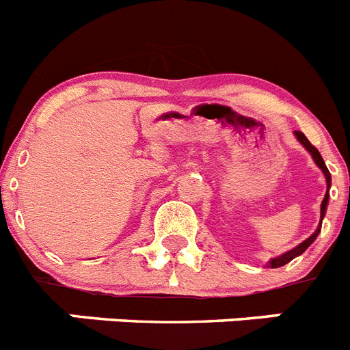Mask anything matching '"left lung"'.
Returning a JSON list of instances; mask_svg holds the SVG:
<instances>
[{
  "label": "left lung",
  "mask_w": 350,
  "mask_h": 350,
  "mask_svg": "<svg viewBox=\"0 0 350 350\" xmlns=\"http://www.w3.org/2000/svg\"><path fill=\"white\" fill-rule=\"evenodd\" d=\"M294 135H296V139H297V141H299V144H301L303 148H305V150L308 151L310 154H312V158H314L315 165H317L319 169H321V171H322V174H324V178H326L327 190H326V196H324V199H322V204H321V221H319V227H317V230H315V232L312 234V236H310L308 239H305V241H303V243H299V245H297L296 248H293V250L285 252L284 255H278V257H275V259H271V260H269V262H267V267H280V266H285V264H287V262H291V260H293V259H296L297 255H301L303 252H305L306 248H308L310 245H312V243L315 241V239H317L319 232H321L322 220H324V217H326L327 202H329L331 174H329V171H327L326 163H324V160H322V157H321V153H319V151H317V148H314V146L310 144V141H308V139L305 137V133H301V132H294Z\"/></svg>",
  "instance_id": "8db88e82"
}]
</instances>
